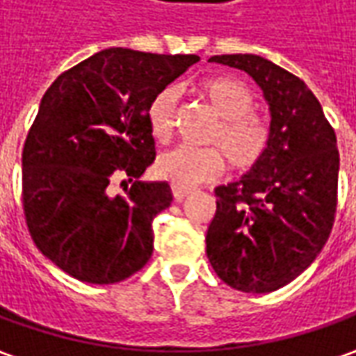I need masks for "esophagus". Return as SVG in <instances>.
Wrapping results in <instances>:
<instances>
[{"mask_svg": "<svg viewBox=\"0 0 356 356\" xmlns=\"http://www.w3.org/2000/svg\"><path fill=\"white\" fill-rule=\"evenodd\" d=\"M171 191H173L175 201H183V199H187L193 193V189H189V187H179V185H171Z\"/></svg>", "mask_w": 356, "mask_h": 356, "instance_id": "esophagus-1", "label": "esophagus"}]
</instances>
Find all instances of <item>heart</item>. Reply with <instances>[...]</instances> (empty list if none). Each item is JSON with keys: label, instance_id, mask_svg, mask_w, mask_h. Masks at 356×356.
Returning a JSON list of instances; mask_svg holds the SVG:
<instances>
[{"label": "heart", "instance_id": "obj_1", "mask_svg": "<svg viewBox=\"0 0 356 356\" xmlns=\"http://www.w3.org/2000/svg\"><path fill=\"white\" fill-rule=\"evenodd\" d=\"M197 94L220 118L207 134V143L213 147L181 145L165 152L157 159V173L179 187H191L213 181L220 175L225 159L232 171L246 173L258 165L270 147V124L254 112L256 94L234 76H209L197 84ZM147 126L155 140H171L177 120V90L167 86L149 100Z\"/></svg>", "mask_w": 356, "mask_h": 356}]
</instances>
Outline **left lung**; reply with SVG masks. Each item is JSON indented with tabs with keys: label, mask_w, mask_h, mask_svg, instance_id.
Instances as JSON below:
<instances>
[{
	"label": "left lung",
	"mask_w": 356,
	"mask_h": 356,
	"mask_svg": "<svg viewBox=\"0 0 356 356\" xmlns=\"http://www.w3.org/2000/svg\"><path fill=\"white\" fill-rule=\"evenodd\" d=\"M248 72L272 112L270 147L244 177L216 187L209 262L227 286L268 293L293 282L323 250L337 211L335 129L305 82L258 55H216Z\"/></svg>",
	"instance_id": "1"
}]
</instances>
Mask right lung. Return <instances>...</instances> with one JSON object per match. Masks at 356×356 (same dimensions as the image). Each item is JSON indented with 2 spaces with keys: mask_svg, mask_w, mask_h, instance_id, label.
Here are the masks:
<instances>
[{
  "mask_svg": "<svg viewBox=\"0 0 356 356\" xmlns=\"http://www.w3.org/2000/svg\"><path fill=\"white\" fill-rule=\"evenodd\" d=\"M197 55L104 49L44 92L23 145V213L33 242L68 276L118 284L154 252V218L173 201L143 183L155 141L145 110ZM120 178L124 195L111 193Z\"/></svg>",
  "mask_w": 356,
  "mask_h": 356,
  "instance_id": "add662e5",
  "label": "right lung"
}]
</instances>
